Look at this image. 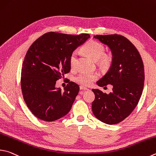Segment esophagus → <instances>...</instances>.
<instances>
[{"instance_id":"obj_1","label":"esophagus","mask_w":156,"mask_h":156,"mask_svg":"<svg viewBox=\"0 0 156 156\" xmlns=\"http://www.w3.org/2000/svg\"><path fill=\"white\" fill-rule=\"evenodd\" d=\"M80 89L82 90H89V89L88 88L84 87V86H80Z\"/></svg>"}]
</instances>
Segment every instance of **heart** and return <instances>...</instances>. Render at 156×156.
Returning <instances> with one entry per match:
<instances>
[{"instance_id": "obj_1", "label": "heart", "mask_w": 156, "mask_h": 156, "mask_svg": "<svg viewBox=\"0 0 156 156\" xmlns=\"http://www.w3.org/2000/svg\"><path fill=\"white\" fill-rule=\"evenodd\" d=\"M82 50L93 60L97 61L98 66L102 69L108 68L112 63V56L105 53V48L100 42L90 40L84 45ZM77 58L78 55L76 52H73L70 55L69 62L72 69H75L76 67ZM98 78L97 73L82 72L76 76L75 80L81 84L90 85Z\"/></svg>"}]
</instances>
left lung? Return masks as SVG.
Returning a JSON list of instances; mask_svg holds the SVG:
<instances>
[{
	"label": "left lung",
	"mask_w": 156,
	"mask_h": 156,
	"mask_svg": "<svg viewBox=\"0 0 156 156\" xmlns=\"http://www.w3.org/2000/svg\"><path fill=\"white\" fill-rule=\"evenodd\" d=\"M93 38L109 47L112 54L109 70L97 82L99 87L112 85L109 94L92 89L95 117L108 125L125 119L137 106L143 93L145 72L142 58L136 47L120 35H95Z\"/></svg>",
	"instance_id": "left-lung-1"
}]
</instances>
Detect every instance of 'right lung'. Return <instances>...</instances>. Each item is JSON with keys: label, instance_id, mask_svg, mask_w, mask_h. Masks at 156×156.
I'll list each match as a JSON object with an SVG mask.
<instances>
[{"label": "right lung", "instance_id": "right-lung-1", "mask_svg": "<svg viewBox=\"0 0 156 156\" xmlns=\"http://www.w3.org/2000/svg\"><path fill=\"white\" fill-rule=\"evenodd\" d=\"M90 37L49 32L33 42L28 50L21 72V88L24 101L31 112L48 122L68 113L80 87L69 82L64 90L56 81L69 73V56Z\"/></svg>", "mask_w": 156, "mask_h": 156}]
</instances>
